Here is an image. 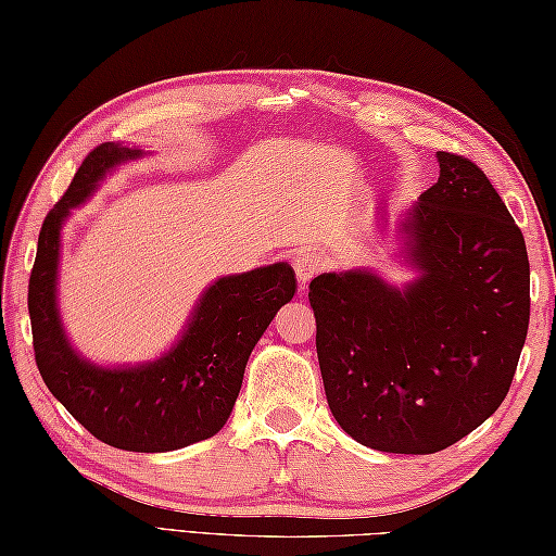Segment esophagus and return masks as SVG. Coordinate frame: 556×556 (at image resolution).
<instances>
[{
	"instance_id": "34e87169",
	"label": "esophagus",
	"mask_w": 556,
	"mask_h": 556,
	"mask_svg": "<svg viewBox=\"0 0 556 556\" xmlns=\"http://www.w3.org/2000/svg\"><path fill=\"white\" fill-rule=\"evenodd\" d=\"M321 267H325V257H321L315 249L295 251L293 269H295V277L301 279V289H305V283L321 273Z\"/></svg>"
}]
</instances>
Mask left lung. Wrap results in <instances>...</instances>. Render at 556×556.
<instances>
[{
	"label": "left lung",
	"mask_w": 556,
	"mask_h": 556,
	"mask_svg": "<svg viewBox=\"0 0 556 556\" xmlns=\"http://www.w3.org/2000/svg\"><path fill=\"white\" fill-rule=\"evenodd\" d=\"M441 177L403 223L421 275L309 281L331 415L357 443L431 455L507 397L531 319V265L505 201L473 161L438 151Z\"/></svg>",
	"instance_id": "1"
}]
</instances>
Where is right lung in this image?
I'll list each match as a JSON object with an SVG mask.
<instances>
[{
    "instance_id": "obj_1",
    "label": "right lung",
    "mask_w": 556,
    "mask_h": 556,
    "mask_svg": "<svg viewBox=\"0 0 556 556\" xmlns=\"http://www.w3.org/2000/svg\"><path fill=\"white\" fill-rule=\"evenodd\" d=\"M139 149L99 144L45 217L28 283L35 363L47 389L101 443L130 453H167L223 429L241 391L243 369L277 309L295 293L287 263L223 277L203 293L185 337L156 363L101 369L75 355L56 313L59 235L71 208L111 167Z\"/></svg>"
}]
</instances>
